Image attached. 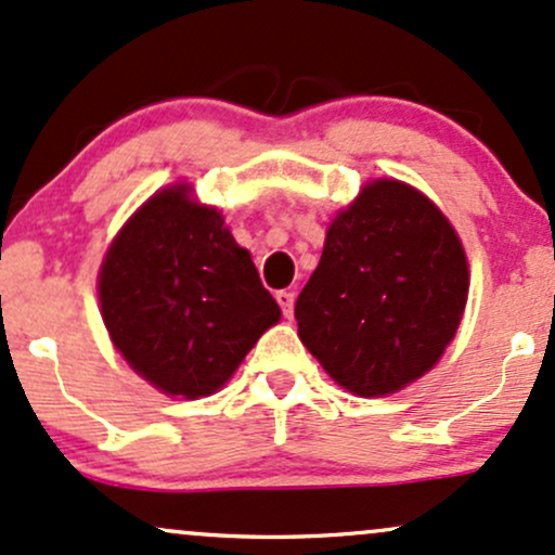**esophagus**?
Listing matches in <instances>:
<instances>
[{"label":"esophagus","instance_id":"1","mask_svg":"<svg viewBox=\"0 0 555 555\" xmlns=\"http://www.w3.org/2000/svg\"><path fill=\"white\" fill-rule=\"evenodd\" d=\"M276 302H279V307H282L284 318H289L292 310H295V292H286V289L276 292Z\"/></svg>","mask_w":555,"mask_h":555}]
</instances>
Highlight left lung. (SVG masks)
Returning <instances> with one entry per match:
<instances>
[{
	"label": "left lung",
	"instance_id": "obj_1",
	"mask_svg": "<svg viewBox=\"0 0 555 555\" xmlns=\"http://www.w3.org/2000/svg\"><path fill=\"white\" fill-rule=\"evenodd\" d=\"M450 219L400 180H372L325 232L295 305L307 351L344 390L390 396L439 362L468 302Z\"/></svg>",
	"mask_w": 555,
	"mask_h": 555
}]
</instances>
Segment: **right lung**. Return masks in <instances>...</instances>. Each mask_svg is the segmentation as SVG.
<instances>
[{"instance_id": "add662e5", "label": "right lung", "mask_w": 555, "mask_h": 555, "mask_svg": "<svg viewBox=\"0 0 555 555\" xmlns=\"http://www.w3.org/2000/svg\"><path fill=\"white\" fill-rule=\"evenodd\" d=\"M98 295L131 370L189 400L217 392L282 318L250 253L185 183L155 193L124 224L100 266Z\"/></svg>"}]
</instances>
